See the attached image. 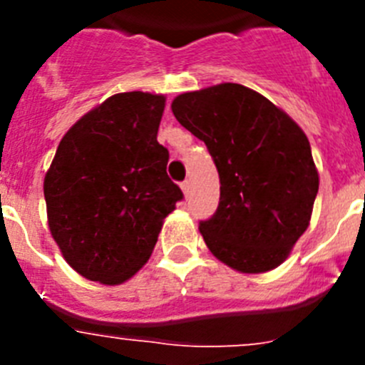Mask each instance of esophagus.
Wrapping results in <instances>:
<instances>
[{"mask_svg": "<svg viewBox=\"0 0 365 365\" xmlns=\"http://www.w3.org/2000/svg\"><path fill=\"white\" fill-rule=\"evenodd\" d=\"M180 190H182V193H185L186 197H188L190 190H192V185H190V180H185V182H180Z\"/></svg>", "mask_w": 365, "mask_h": 365, "instance_id": "esophagus-1", "label": "esophagus"}]
</instances>
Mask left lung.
<instances>
[{"label": "left lung", "mask_w": 365, "mask_h": 365, "mask_svg": "<svg viewBox=\"0 0 365 365\" xmlns=\"http://www.w3.org/2000/svg\"><path fill=\"white\" fill-rule=\"evenodd\" d=\"M172 111L206 144L219 172L217 210L199 222L206 247L243 274L282 265L307 230L320 185L307 135L241 83L182 93Z\"/></svg>", "instance_id": "left-lung-1"}]
</instances>
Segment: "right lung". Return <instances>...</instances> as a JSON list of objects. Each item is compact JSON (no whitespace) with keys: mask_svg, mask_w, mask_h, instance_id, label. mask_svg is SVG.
I'll return each instance as SVG.
<instances>
[{"mask_svg":"<svg viewBox=\"0 0 365 365\" xmlns=\"http://www.w3.org/2000/svg\"><path fill=\"white\" fill-rule=\"evenodd\" d=\"M166 96H109L63 135L45 173L47 222L63 259L83 278L120 285L150 259L182 192L157 143Z\"/></svg>","mask_w":365,"mask_h":365,"instance_id":"add662e5","label":"right lung"}]
</instances>
